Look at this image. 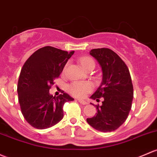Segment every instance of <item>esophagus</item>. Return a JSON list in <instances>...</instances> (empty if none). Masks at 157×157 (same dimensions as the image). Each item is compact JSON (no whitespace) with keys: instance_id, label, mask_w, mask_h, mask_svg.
Wrapping results in <instances>:
<instances>
[{"instance_id":"obj_1","label":"esophagus","mask_w":157,"mask_h":157,"mask_svg":"<svg viewBox=\"0 0 157 157\" xmlns=\"http://www.w3.org/2000/svg\"><path fill=\"white\" fill-rule=\"evenodd\" d=\"M78 101L80 102V103L81 104V105H87V104H88V103H87L86 101H83V100H79Z\"/></svg>"}]
</instances>
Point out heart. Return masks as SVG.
Here are the masks:
<instances>
[{"label":"heart","instance_id":"heart-1","mask_svg":"<svg viewBox=\"0 0 157 157\" xmlns=\"http://www.w3.org/2000/svg\"><path fill=\"white\" fill-rule=\"evenodd\" d=\"M81 65L85 69L88 65H95V62L92 60L91 58L84 57L80 60ZM92 90V86L91 84L89 83H85V82H75V83H71L67 87L69 93L71 94L73 96L77 97V98H83L86 96L87 93L91 92Z\"/></svg>","mask_w":157,"mask_h":157}]
</instances>
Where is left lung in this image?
<instances>
[{
  "label": "left lung",
  "instance_id": "left-lung-1",
  "mask_svg": "<svg viewBox=\"0 0 157 157\" xmlns=\"http://www.w3.org/2000/svg\"><path fill=\"white\" fill-rule=\"evenodd\" d=\"M90 54L96 59L102 71L101 83L90 98L97 101L100 98L104 100L101 106L95 105L96 115L87 118L86 121L100 132H113L126 121L132 108L133 86L129 71L111 49H93Z\"/></svg>",
  "mask_w": 157,
  "mask_h": 157
}]
</instances>
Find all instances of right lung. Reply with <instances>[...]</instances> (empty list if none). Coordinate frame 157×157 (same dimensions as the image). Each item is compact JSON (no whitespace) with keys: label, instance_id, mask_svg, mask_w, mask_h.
Instances as JSON below:
<instances>
[{"label":"right lung","instance_id":"right-lung-1","mask_svg":"<svg viewBox=\"0 0 157 157\" xmlns=\"http://www.w3.org/2000/svg\"><path fill=\"white\" fill-rule=\"evenodd\" d=\"M74 53V51L67 52L44 47L34 52L23 65L17 92L21 111L31 126L44 129L63 118L64 105L74 98L67 93L53 96L49 94V89Z\"/></svg>","mask_w":157,"mask_h":157}]
</instances>
